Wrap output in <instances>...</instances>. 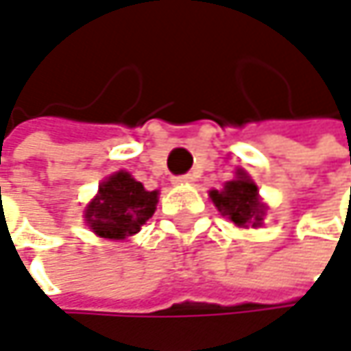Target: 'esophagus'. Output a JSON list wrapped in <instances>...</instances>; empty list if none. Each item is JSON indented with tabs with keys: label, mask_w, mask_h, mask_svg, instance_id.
<instances>
[{
	"label": "esophagus",
	"mask_w": 351,
	"mask_h": 351,
	"mask_svg": "<svg viewBox=\"0 0 351 351\" xmlns=\"http://www.w3.org/2000/svg\"><path fill=\"white\" fill-rule=\"evenodd\" d=\"M193 180H195L193 175H182V176H175V178H173V182H175V184H191Z\"/></svg>",
	"instance_id": "34e87169"
}]
</instances>
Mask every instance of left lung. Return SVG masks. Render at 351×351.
I'll return each mask as SVG.
<instances>
[{"label":"left lung","instance_id":"1","mask_svg":"<svg viewBox=\"0 0 351 351\" xmlns=\"http://www.w3.org/2000/svg\"><path fill=\"white\" fill-rule=\"evenodd\" d=\"M210 199L223 217L237 227H261L267 207L259 201V189L245 171L225 182L223 191H210Z\"/></svg>","mask_w":351,"mask_h":351}]
</instances>
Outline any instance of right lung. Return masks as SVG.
Segmentation results:
<instances>
[{"instance_id":"add662e5","label":"right lung","mask_w":351,"mask_h":351,"mask_svg":"<svg viewBox=\"0 0 351 351\" xmlns=\"http://www.w3.org/2000/svg\"><path fill=\"white\" fill-rule=\"evenodd\" d=\"M158 191H146L130 173L118 171L98 186V195L84 210V219L98 237L124 241L141 231L154 215Z\"/></svg>"}]
</instances>
